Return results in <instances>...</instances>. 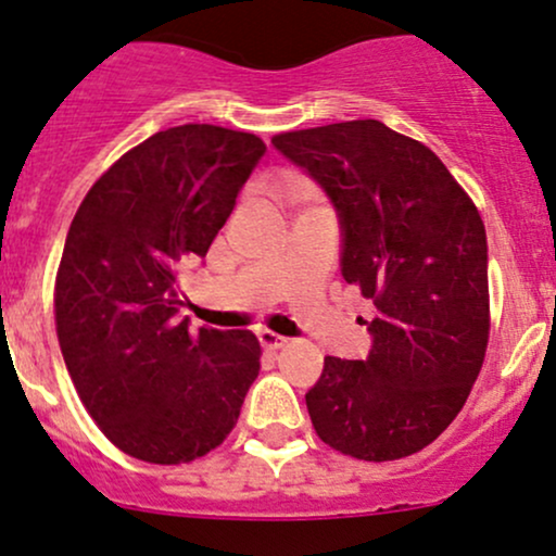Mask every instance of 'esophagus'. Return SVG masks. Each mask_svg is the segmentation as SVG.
Segmentation results:
<instances>
[{
  "label": "esophagus",
  "mask_w": 556,
  "mask_h": 556,
  "mask_svg": "<svg viewBox=\"0 0 556 556\" xmlns=\"http://www.w3.org/2000/svg\"><path fill=\"white\" fill-rule=\"evenodd\" d=\"M260 344L276 352V349H283L286 344H289V339H286V336L273 333V330H260Z\"/></svg>",
  "instance_id": "1"
}]
</instances>
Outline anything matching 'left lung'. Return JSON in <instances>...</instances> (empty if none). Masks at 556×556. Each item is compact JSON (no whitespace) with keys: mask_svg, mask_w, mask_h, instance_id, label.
Here are the masks:
<instances>
[{"mask_svg":"<svg viewBox=\"0 0 556 556\" xmlns=\"http://www.w3.org/2000/svg\"><path fill=\"white\" fill-rule=\"evenodd\" d=\"M339 215L341 276L372 299L365 359L326 357L317 435L367 463L407 457L463 409L489 344V244L476 204L426 143L380 121L273 139Z\"/></svg>","mask_w":556,"mask_h":556,"instance_id":"8db88e82","label":"left lung"}]
</instances>
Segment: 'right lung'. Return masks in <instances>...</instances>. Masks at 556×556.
<instances>
[{
    "label": "right lung",
    "instance_id": "obj_1",
    "mask_svg": "<svg viewBox=\"0 0 556 556\" xmlns=\"http://www.w3.org/2000/svg\"><path fill=\"white\" fill-rule=\"evenodd\" d=\"M265 152L244 130H160L91 186L67 230L54 286L62 357L97 426L143 463L220 446L260 372L254 333L191 330L176 283Z\"/></svg>",
    "mask_w": 556,
    "mask_h": 556
}]
</instances>
